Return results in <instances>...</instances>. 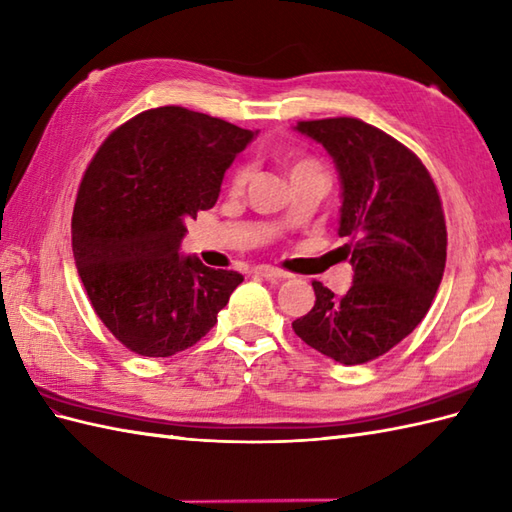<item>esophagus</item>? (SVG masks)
Masks as SVG:
<instances>
[{
	"label": "esophagus",
	"instance_id": "1",
	"mask_svg": "<svg viewBox=\"0 0 512 512\" xmlns=\"http://www.w3.org/2000/svg\"><path fill=\"white\" fill-rule=\"evenodd\" d=\"M255 272H257L259 277H264V279H268V281H283V279H288V275H285L283 270H277V268H272V266H259Z\"/></svg>",
	"mask_w": 512,
	"mask_h": 512
}]
</instances>
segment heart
Here are the masks:
<instances>
[{"label":"heart","mask_w":512,"mask_h":512,"mask_svg":"<svg viewBox=\"0 0 512 512\" xmlns=\"http://www.w3.org/2000/svg\"><path fill=\"white\" fill-rule=\"evenodd\" d=\"M281 165H283V170L288 172L290 181H292V178H299V176L325 178L323 165H320L316 159H310V157H299V154H283ZM246 178H248V170H244V168H240L233 174V178H231L233 192H240V189L246 185Z\"/></svg>","instance_id":"b5f03b06"}]
</instances>
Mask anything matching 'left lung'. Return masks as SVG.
Wrapping results in <instances>:
<instances>
[{
	"label": "left lung",
	"instance_id": "obj_1",
	"mask_svg": "<svg viewBox=\"0 0 512 512\" xmlns=\"http://www.w3.org/2000/svg\"><path fill=\"white\" fill-rule=\"evenodd\" d=\"M340 178L338 235L349 237L353 283L336 296L314 281L316 303L294 334L340 364H364L412 334L430 310L447 259L445 216L414 152L355 117L299 122Z\"/></svg>",
	"mask_w": 512,
	"mask_h": 512
}]
</instances>
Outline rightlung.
<instances>
[{
	"mask_svg": "<svg viewBox=\"0 0 512 512\" xmlns=\"http://www.w3.org/2000/svg\"><path fill=\"white\" fill-rule=\"evenodd\" d=\"M253 130L183 106L150 109L109 135L82 176L71 248L95 314L126 349L170 358L218 323L244 281L183 255L187 220L211 209Z\"/></svg>",
	"mask_w": 512,
	"mask_h": 512,
	"instance_id": "1",
	"label": "right lung"
}]
</instances>
